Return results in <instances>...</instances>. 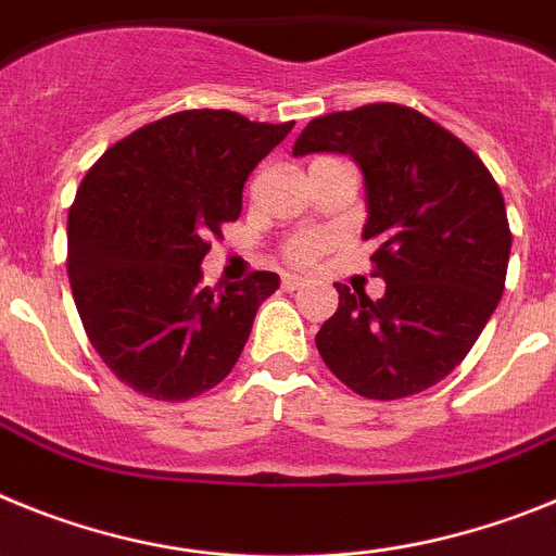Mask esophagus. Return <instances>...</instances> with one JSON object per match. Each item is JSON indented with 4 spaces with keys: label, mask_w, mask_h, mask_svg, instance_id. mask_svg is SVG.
<instances>
[{
    "label": "esophagus",
    "mask_w": 556,
    "mask_h": 556,
    "mask_svg": "<svg viewBox=\"0 0 556 556\" xmlns=\"http://www.w3.org/2000/svg\"><path fill=\"white\" fill-rule=\"evenodd\" d=\"M305 285H307V279L296 277V274H285V277H282L285 291H299V288H305Z\"/></svg>",
    "instance_id": "esophagus-1"
}]
</instances>
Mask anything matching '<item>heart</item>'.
Segmentation results:
<instances>
[{"label":"heart","instance_id":"1","mask_svg":"<svg viewBox=\"0 0 556 556\" xmlns=\"http://www.w3.org/2000/svg\"><path fill=\"white\" fill-rule=\"evenodd\" d=\"M327 243H330V240H327V235H321V231H299V235H293V238L285 243V257L296 265H307L327 249Z\"/></svg>","mask_w":556,"mask_h":556}]
</instances>
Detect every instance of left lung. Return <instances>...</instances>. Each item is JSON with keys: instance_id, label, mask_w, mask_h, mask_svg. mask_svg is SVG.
<instances>
[{"instance_id": "obj_1", "label": "left lung", "mask_w": 556, "mask_h": 556, "mask_svg": "<svg viewBox=\"0 0 556 556\" xmlns=\"http://www.w3.org/2000/svg\"><path fill=\"white\" fill-rule=\"evenodd\" d=\"M332 151L358 162L364 240L386 293L338 288L316 336L327 369L355 394L400 400L447 378L504 293L511 231L504 195L447 128L397 103H369L307 123L293 156Z\"/></svg>"}]
</instances>
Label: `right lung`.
<instances>
[{
  "mask_svg": "<svg viewBox=\"0 0 556 556\" xmlns=\"http://www.w3.org/2000/svg\"><path fill=\"white\" fill-rule=\"evenodd\" d=\"M293 123L190 109L128 134L94 162L70 210L72 296L91 346L125 386L178 403L238 364L274 271L201 285L220 226L240 218L249 173Z\"/></svg>",
  "mask_w": 556,
  "mask_h": 556,
  "instance_id": "1",
  "label": "right lung"
}]
</instances>
